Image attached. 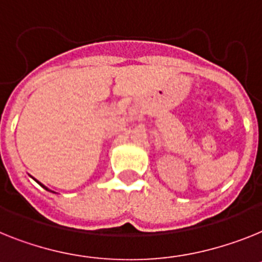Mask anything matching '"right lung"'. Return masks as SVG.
<instances>
[{"label":"right lung","mask_w":262,"mask_h":262,"mask_svg":"<svg viewBox=\"0 0 262 262\" xmlns=\"http://www.w3.org/2000/svg\"><path fill=\"white\" fill-rule=\"evenodd\" d=\"M36 181H37V180H36ZM37 182H38V181H37ZM38 184H39V182H38ZM39 185L42 186V188H43V189H46V190H49V189L46 188V186H45V185H42V184H39ZM49 192H52V190H49Z\"/></svg>","instance_id":"add662e5"}]
</instances>
